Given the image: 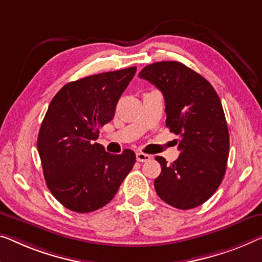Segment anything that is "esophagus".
Segmentation results:
<instances>
[{
  "label": "esophagus",
  "instance_id": "esophagus-1",
  "mask_svg": "<svg viewBox=\"0 0 262 262\" xmlns=\"http://www.w3.org/2000/svg\"><path fill=\"white\" fill-rule=\"evenodd\" d=\"M150 159H151V156L149 154H144V153H141V151H138V153H136V160L140 162L149 161Z\"/></svg>",
  "mask_w": 262,
  "mask_h": 262
}]
</instances>
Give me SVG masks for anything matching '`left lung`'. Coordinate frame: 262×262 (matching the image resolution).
<instances>
[{
    "instance_id": "1",
    "label": "left lung",
    "mask_w": 262,
    "mask_h": 262,
    "mask_svg": "<svg viewBox=\"0 0 262 262\" xmlns=\"http://www.w3.org/2000/svg\"><path fill=\"white\" fill-rule=\"evenodd\" d=\"M139 76L161 91L166 126L180 136L173 163L155 158L161 165L156 193L175 208H195L215 193L227 168L229 134L221 101L205 77L180 62H155Z\"/></svg>"
}]
</instances>
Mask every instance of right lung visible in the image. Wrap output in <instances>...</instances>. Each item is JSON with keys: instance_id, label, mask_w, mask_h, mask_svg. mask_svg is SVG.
Listing matches in <instances>:
<instances>
[{"instance_id": "add662e5", "label": "right lung", "mask_w": 262, "mask_h": 262, "mask_svg": "<svg viewBox=\"0 0 262 262\" xmlns=\"http://www.w3.org/2000/svg\"><path fill=\"white\" fill-rule=\"evenodd\" d=\"M136 67L91 75L63 85L53 97L37 138L46 183L60 204L89 213L106 206L134 166L130 149L107 153L96 143L114 118Z\"/></svg>"}]
</instances>
